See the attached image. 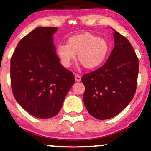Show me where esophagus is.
<instances>
[{
  "label": "esophagus",
  "mask_w": 151,
  "mask_h": 151,
  "mask_svg": "<svg viewBox=\"0 0 151 151\" xmlns=\"http://www.w3.org/2000/svg\"><path fill=\"white\" fill-rule=\"evenodd\" d=\"M75 79H76V82H80V80H81V76L78 75V74H76V75L75 76Z\"/></svg>",
  "instance_id": "obj_1"
}]
</instances>
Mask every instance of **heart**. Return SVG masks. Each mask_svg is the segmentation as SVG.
<instances>
[{
	"label": "heart",
	"instance_id": "obj_1",
	"mask_svg": "<svg viewBox=\"0 0 151 151\" xmlns=\"http://www.w3.org/2000/svg\"><path fill=\"white\" fill-rule=\"evenodd\" d=\"M109 45L102 37L90 33L72 36L67 44L57 47L56 53L62 65L69 67L76 58L86 69H94L102 65L109 53Z\"/></svg>",
	"mask_w": 151,
	"mask_h": 151
}]
</instances>
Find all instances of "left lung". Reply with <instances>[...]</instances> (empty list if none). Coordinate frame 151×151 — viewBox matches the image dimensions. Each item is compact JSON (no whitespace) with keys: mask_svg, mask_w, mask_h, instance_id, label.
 Returning a JSON list of instances; mask_svg holds the SVG:
<instances>
[{"mask_svg":"<svg viewBox=\"0 0 151 151\" xmlns=\"http://www.w3.org/2000/svg\"><path fill=\"white\" fill-rule=\"evenodd\" d=\"M115 47L104 65L85 74L83 100L91 115L98 119L115 117L131 102L137 87L139 62L131 43L116 31Z\"/></svg>","mask_w":151,"mask_h":151,"instance_id":"obj_1","label":"left lung"}]
</instances>
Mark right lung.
Masks as SVG:
<instances>
[{
	"mask_svg": "<svg viewBox=\"0 0 151 151\" xmlns=\"http://www.w3.org/2000/svg\"><path fill=\"white\" fill-rule=\"evenodd\" d=\"M54 27H38L22 38L11 58L12 92L17 102L33 116L56 115L75 83V78L60 63L53 36Z\"/></svg>",
	"mask_w": 151,
	"mask_h": 151,
	"instance_id": "add662e5",
	"label": "right lung"
}]
</instances>
